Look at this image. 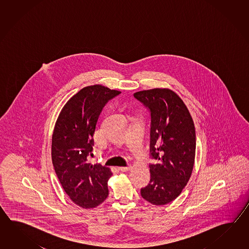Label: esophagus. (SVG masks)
<instances>
[{
	"mask_svg": "<svg viewBox=\"0 0 249 249\" xmlns=\"http://www.w3.org/2000/svg\"><path fill=\"white\" fill-rule=\"evenodd\" d=\"M131 168H132V166L128 165V166H121V167H119V170L121 172H127V171H129Z\"/></svg>",
	"mask_w": 249,
	"mask_h": 249,
	"instance_id": "obj_1",
	"label": "esophagus"
}]
</instances>
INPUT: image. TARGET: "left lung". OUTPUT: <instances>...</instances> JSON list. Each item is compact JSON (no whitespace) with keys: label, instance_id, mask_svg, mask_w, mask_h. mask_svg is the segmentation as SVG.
Masks as SVG:
<instances>
[{"label":"left lung","instance_id":"obj_1","mask_svg":"<svg viewBox=\"0 0 249 249\" xmlns=\"http://www.w3.org/2000/svg\"><path fill=\"white\" fill-rule=\"evenodd\" d=\"M150 111V180L141 190L145 200L166 205L180 195L191 178L195 161L196 132L184 102L174 90L155 88L134 94Z\"/></svg>","mask_w":249,"mask_h":249}]
</instances>
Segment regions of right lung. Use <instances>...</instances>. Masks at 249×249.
Returning a JSON list of instances; mask_svg holds the SVG:
<instances>
[{
  "mask_svg": "<svg viewBox=\"0 0 249 249\" xmlns=\"http://www.w3.org/2000/svg\"><path fill=\"white\" fill-rule=\"evenodd\" d=\"M121 91L103 85L87 86L74 94L59 113L53 130L52 159L65 192L77 206L98 207L108 196L111 171L91 164L93 134L102 108Z\"/></svg>",
  "mask_w": 249,
  "mask_h": 249,
  "instance_id": "right-lung-1",
  "label": "right lung"
}]
</instances>
